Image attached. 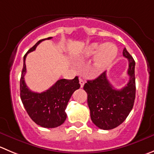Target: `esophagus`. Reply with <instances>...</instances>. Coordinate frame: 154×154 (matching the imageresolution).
<instances>
[{
  "label": "esophagus",
  "mask_w": 154,
  "mask_h": 154,
  "mask_svg": "<svg viewBox=\"0 0 154 154\" xmlns=\"http://www.w3.org/2000/svg\"><path fill=\"white\" fill-rule=\"evenodd\" d=\"M79 84H80V85H81V88H82L83 86H84V85H85V80L83 79L79 78Z\"/></svg>",
  "instance_id": "esophagus-1"
}]
</instances>
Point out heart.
Instances as JSON below:
<instances>
[{
  "instance_id": "heart-1",
  "label": "heart",
  "mask_w": 154,
  "mask_h": 154,
  "mask_svg": "<svg viewBox=\"0 0 154 154\" xmlns=\"http://www.w3.org/2000/svg\"><path fill=\"white\" fill-rule=\"evenodd\" d=\"M118 54V48L114 44L92 43L83 49L80 60H87L95 55L94 66L97 71H102L112 64Z\"/></svg>"
}]
</instances>
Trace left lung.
<instances>
[{"label":"left lung","instance_id":"obj_1","mask_svg":"<svg viewBox=\"0 0 154 154\" xmlns=\"http://www.w3.org/2000/svg\"><path fill=\"white\" fill-rule=\"evenodd\" d=\"M122 54L128 60L129 81L120 90L112 86L106 78V72L94 80H88L84 85L88 94V105L91 119L100 129L109 130L119 126L132 109L135 99V62L126 48Z\"/></svg>","mask_w":154,"mask_h":154}]
</instances>
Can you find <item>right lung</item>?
I'll list each match as a JSON object with an SVG mask.
<instances>
[{
    "label": "right lung",
    "mask_w": 154,
    "mask_h": 154,
    "mask_svg": "<svg viewBox=\"0 0 154 154\" xmlns=\"http://www.w3.org/2000/svg\"><path fill=\"white\" fill-rule=\"evenodd\" d=\"M42 39L29 50L23 57V68L20 79V97L26 112L37 125L44 128H56L65 122V109L73 92L80 88L78 76L73 79H60L48 90L42 93L29 90L24 80L26 72V58L27 54L35 51L45 40Z\"/></svg>",
    "instance_id": "obj_1"
}]
</instances>
